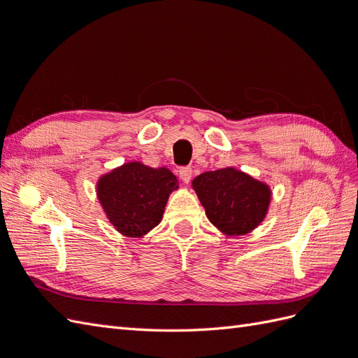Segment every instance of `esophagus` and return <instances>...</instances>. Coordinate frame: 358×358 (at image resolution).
Returning <instances> with one entry per match:
<instances>
[{
    "label": "esophagus",
    "mask_w": 358,
    "mask_h": 358,
    "mask_svg": "<svg viewBox=\"0 0 358 358\" xmlns=\"http://www.w3.org/2000/svg\"><path fill=\"white\" fill-rule=\"evenodd\" d=\"M179 176H180L183 183H189V180L192 178V169L191 167H182L179 170Z\"/></svg>",
    "instance_id": "1"
}]
</instances>
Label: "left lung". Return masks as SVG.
<instances>
[{
  "label": "left lung",
  "mask_w": 358,
  "mask_h": 358,
  "mask_svg": "<svg viewBox=\"0 0 358 358\" xmlns=\"http://www.w3.org/2000/svg\"><path fill=\"white\" fill-rule=\"evenodd\" d=\"M192 187L209 221L229 236L246 234L264 220L270 189L231 167L201 173Z\"/></svg>",
  "instance_id": "8db88e82"
}]
</instances>
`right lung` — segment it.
Returning a JSON list of instances; mask_svg holds the SVG:
<instances>
[{
    "label": "right lung",
    "mask_w": 358,
    "mask_h": 358,
    "mask_svg": "<svg viewBox=\"0 0 358 358\" xmlns=\"http://www.w3.org/2000/svg\"><path fill=\"white\" fill-rule=\"evenodd\" d=\"M178 179L167 169H152L128 162L100 179L96 192L115 229L129 237L146 234L164 213Z\"/></svg>",
    "instance_id": "right-lung-1"
}]
</instances>
